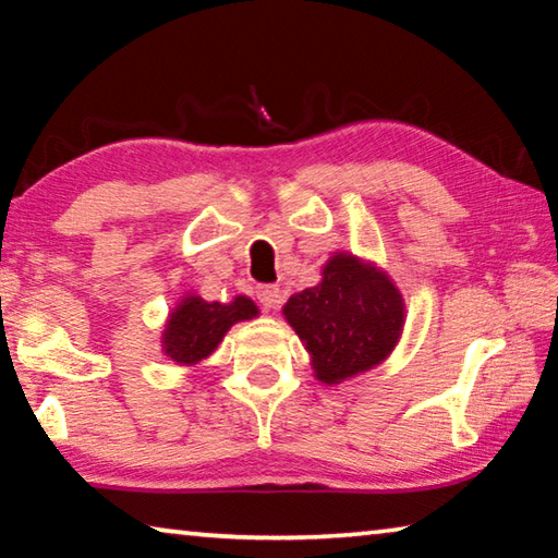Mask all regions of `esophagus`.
Listing matches in <instances>:
<instances>
[{
    "mask_svg": "<svg viewBox=\"0 0 558 558\" xmlns=\"http://www.w3.org/2000/svg\"><path fill=\"white\" fill-rule=\"evenodd\" d=\"M256 295H258L263 307L276 310L280 305V288L278 286H258Z\"/></svg>",
    "mask_w": 558,
    "mask_h": 558,
    "instance_id": "34e87169",
    "label": "esophagus"
}]
</instances>
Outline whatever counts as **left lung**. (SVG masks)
Returning a JSON list of instances; mask_svg holds the SVG:
<instances>
[{
    "label": "left lung",
    "instance_id": "8db88e82",
    "mask_svg": "<svg viewBox=\"0 0 558 558\" xmlns=\"http://www.w3.org/2000/svg\"><path fill=\"white\" fill-rule=\"evenodd\" d=\"M282 315L313 359L315 379L332 386L374 369L393 352L405 305L376 263L339 251L323 266L317 286L290 295Z\"/></svg>",
    "mask_w": 558,
    "mask_h": 558
}]
</instances>
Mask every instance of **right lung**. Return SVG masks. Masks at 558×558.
<instances>
[{
    "mask_svg": "<svg viewBox=\"0 0 558 558\" xmlns=\"http://www.w3.org/2000/svg\"><path fill=\"white\" fill-rule=\"evenodd\" d=\"M258 317L256 302L235 295L231 302H206L186 292L169 313L162 332V354L179 366H194L209 356L235 323Z\"/></svg>",
    "mask_w": 558,
    "mask_h": 558,
    "instance_id": "obj_1",
    "label": "right lung"
}]
</instances>
